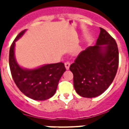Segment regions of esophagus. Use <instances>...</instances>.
<instances>
[{"mask_svg": "<svg viewBox=\"0 0 129 129\" xmlns=\"http://www.w3.org/2000/svg\"><path fill=\"white\" fill-rule=\"evenodd\" d=\"M64 66H65V68L67 70H68L69 68H70V63L69 62H66L64 63Z\"/></svg>", "mask_w": 129, "mask_h": 129, "instance_id": "34e87169", "label": "esophagus"}]
</instances>
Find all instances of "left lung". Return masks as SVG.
Wrapping results in <instances>:
<instances>
[{
	"mask_svg": "<svg viewBox=\"0 0 129 129\" xmlns=\"http://www.w3.org/2000/svg\"><path fill=\"white\" fill-rule=\"evenodd\" d=\"M118 64L119 52L116 41L100 28L95 46L82 51L70 67L76 92L87 98L103 94L113 81Z\"/></svg>",
	"mask_w": 129,
	"mask_h": 129,
	"instance_id": "obj_1",
	"label": "left lung"
}]
</instances>
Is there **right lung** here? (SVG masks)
Returning <instances> with one entry per match:
<instances>
[{"label":"right lung","mask_w":129,"mask_h":129,"mask_svg":"<svg viewBox=\"0 0 129 129\" xmlns=\"http://www.w3.org/2000/svg\"><path fill=\"white\" fill-rule=\"evenodd\" d=\"M26 30L17 36L10 47L9 64L11 76L16 85L25 95L34 100L44 101L54 95L66 68L62 62L46 64L31 69L19 65L15 55V42L22 37Z\"/></svg>","instance_id":"1"}]
</instances>
